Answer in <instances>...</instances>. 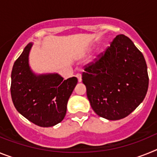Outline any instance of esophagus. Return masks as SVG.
Here are the masks:
<instances>
[{
    "instance_id": "obj_1",
    "label": "esophagus",
    "mask_w": 157,
    "mask_h": 157,
    "mask_svg": "<svg viewBox=\"0 0 157 157\" xmlns=\"http://www.w3.org/2000/svg\"><path fill=\"white\" fill-rule=\"evenodd\" d=\"M76 78H78V81L79 82H82V75L81 74H79V73H78V74H76Z\"/></svg>"
}]
</instances>
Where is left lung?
Here are the masks:
<instances>
[{
	"label": "left lung",
	"mask_w": 157,
	"mask_h": 157,
	"mask_svg": "<svg viewBox=\"0 0 157 157\" xmlns=\"http://www.w3.org/2000/svg\"><path fill=\"white\" fill-rule=\"evenodd\" d=\"M87 65L82 79L99 116L121 120L143 101L149 86L146 62L128 37L116 36L99 59Z\"/></svg>",
	"instance_id": "1"
}]
</instances>
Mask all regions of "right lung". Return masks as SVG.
<instances>
[{
	"label": "right lung",
	"mask_w": 157,
	"mask_h": 157,
	"mask_svg": "<svg viewBox=\"0 0 157 157\" xmlns=\"http://www.w3.org/2000/svg\"><path fill=\"white\" fill-rule=\"evenodd\" d=\"M29 43L14 63L11 95L16 110L26 119L42 127L56 125L63 120L77 78H63L57 73L36 75L29 65Z\"/></svg>",
	"instance_id": "1"
}]
</instances>
